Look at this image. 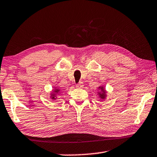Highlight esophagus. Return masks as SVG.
<instances>
[{"mask_svg": "<svg viewBox=\"0 0 157 157\" xmlns=\"http://www.w3.org/2000/svg\"><path fill=\"white\" fill-rule=\"evenodd\" d=\"M84 86V84L82 82H79L78 84L76 85V88L77 89H82Z\"/></svg>", "mask_w": 157, "mask_h": 157, "instance_id": "esophagus-1", "label": "esophagus"}]
</instances>
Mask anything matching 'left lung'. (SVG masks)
<instances>
[{
    "label": "left lung",
    "instance_id": "8db88e82",
    "mask_svg": "<svg viewBox=\"0 0 157 157\" xmlns=\"http://www.w3.org/2000/svg\"><path fill=\"white\" fill-rule=\"evenodd\" d=\"M97 94L99 96V98L102 100H105L107 98V91L104 88V86L103 85L99 86L98 87V91H97Z\"/></svg>",
    "mask_w": 157,
    "mask_h": 157
}]
</instances>
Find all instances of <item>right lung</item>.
I'll list each match as a JSON object with an SVG mask.
<instances>
[{"label":"right lung","instance_id":"1","mask_svg":"<svg viewBox=\"0 0 157 157\" xmlns=\"http://www.w3.org/2000/svg\"><path fill=\"white\" fill-rule=\"evenodd\" d=\"M61 93V89L57 87H54L50 93V98L52 100H56L57 98V96H59Z\"/></svg>","mask_w":157,"mask_h":157}]
</instances>
